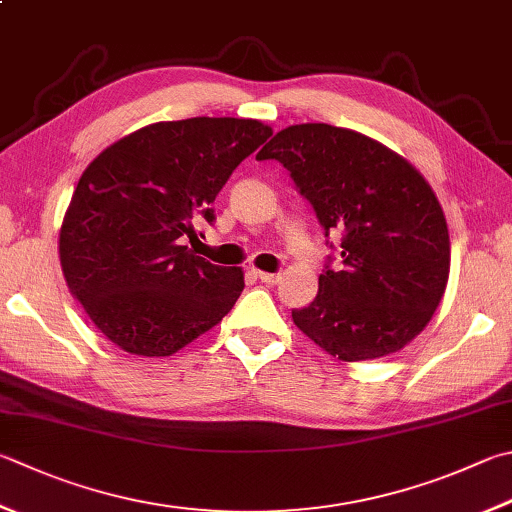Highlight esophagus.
<instances>
[{"label": "esophagus", "instance_id": "obj_1", "mask_svg": "<svg viewBox=\"0 0 512 512\" xmlns=\"http://www.w3.org/2000/svg\"><path fill=\"white\" fill-rule=\"evenodd\" d=\"M256 278L260 283H265V285H276L278 281H281V274H269V272H258L256 269Z\"/></svg>", "mask_w": 512, "mask_h": 512}]
</instances>
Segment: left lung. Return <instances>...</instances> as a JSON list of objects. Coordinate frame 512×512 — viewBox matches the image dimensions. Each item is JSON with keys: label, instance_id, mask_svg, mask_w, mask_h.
Wrapping results in <instances>:
<instances>
[{"label": "left lung", "instance_id": "8db88e82", "mask_svg": "<svg viewBox=\"0 0 512 512\" xmlns=\"http://www.w3.org/2000/svg\"><path fill=\"white\" fill-rule=\"evenodd\" d=\"M256 160H278L323 227L341 231V269L327 256L298 330L341 361L392 354L435 314L450 272L448 225L435 191L408 160L332 124L278 131ZM327 245L334 247L330 240Z\"/></svg>", "mask_w": 512, "mask_h": 512}]
</instances>
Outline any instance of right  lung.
I'll list each match as a JSON object with an SVG mask.
<instances>
[{"label": "right lung", "instance_id": "1", "mask_svg": "<svg viewBox=\"0 0 512 512\" xmlns=\"http://www.w3.org/2000/svg\"><path fill=\"white\" fill-rule=\"evenodd\" d=\"M272 129L258 120L149 124L84 169L60 231L62 272L95 327L124 352L171 356L234 307L240 267L211 265L182 238Z\"/></svg>", "mask_w": 512, "mask_h": 512}]
</instances>
